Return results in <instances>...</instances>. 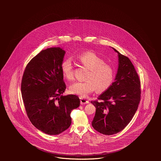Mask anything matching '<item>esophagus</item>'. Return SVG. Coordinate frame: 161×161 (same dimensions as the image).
I'll return each instance as SVG.
<instances>
[{
  "mask_svg": "<svg viewBox=\"0 0 161 161\" xmlns=\"http://www.w3.org/2000/svg\"><path fill=\"white\" fill-rule=\"evenodd\" d=\"M80 103L82 105H85V104H87L89 103V101L87 100L86 98H82V97H80Z\"/></svg>",
  "mask_w": 161,
  "mask_h": 161,
  "instance_id": "obj_1",
  "label": "esophagus"
}]
</instances>
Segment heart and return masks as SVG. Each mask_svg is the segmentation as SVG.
I'll return each instance as SVG.
<instances>
[{
  "label": "heart",
  "mask_w": 161,
  "mask_h": 161,
  "mask_svg": "<svg viewBox=\"0 0 161 161\" xmlns=\"http://www.w3.org/2000/svg\"><path fill=\"white\" fill-rule=\"evenodd\" d=\"M79 62L87 69L85 82H76L69 86L71 93L86 97L97 89L98 92L107 90L114 81L115 70L114 68L105 60L92 51L80 54L77 57ZM61 69L63 76L68 80L74 78V65L70 58L63 61Z\"/></svg>",
  "instance_id": "heart-1"
}]
</instances>
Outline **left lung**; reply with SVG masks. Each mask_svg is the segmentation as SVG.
Wrapping results in <instances>:
<instances>
[{
    "instance_id": "obj_1",
    "label": "left lung",
    "mask_w": 161,
    "mask_h": 161,
    "mask_svg": "<svg viewBox=\"0 0 161 161\" xmlns=\"http://www.w3.org/2000/svg\"><path fill=\"white\" fill-rule=\"evenodd\" d=\"M118 56L115 82L98 99L92 101L96 112L92 121L98 132L112 135L122 131L131 121L141 100L138 74L130 59L112 47Z\"/></svg>"
}]
</instances>
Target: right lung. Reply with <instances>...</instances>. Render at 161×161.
<instances>
[{
  "mask_svg": "<svg viewBox=\"0 0 161 161\" xmlns=\"http://www.w3.org/2000/svg\"><path fill=\"white\" fill-rule=\"evenodd\" d=\"M66 52L59 47L42 50L26 65L21 92L31 123L39 130L56 135L71 124L70 112L80 105L75 95L63 96L66 86L61 64Z\"/></svg>",
  "mask_w": 161,
  "mask_h": 161,
  "instance_id": "add662e5",
  "label": "right lung"
}]
</instances>
